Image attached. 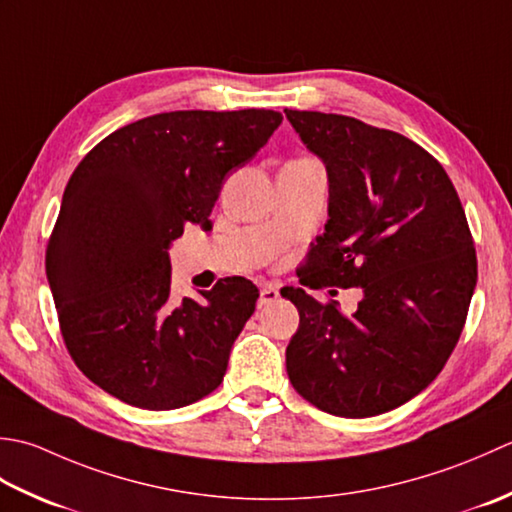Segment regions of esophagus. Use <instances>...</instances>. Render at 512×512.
<instances>
[{
	"mask_svg": "<svg viewBox=\"0 0 512 512\" xmlns=\"http://www.w3.org/2000/svg\"><path fill=\"white\" fill-rule=\"evenodd\" d=\"M280 298V291L274 287V285H265L263 289H260V298H258V307H269L274 305V302Z\"/></svg>",
	"mask_w": 512,
	"mask_h": 512,
	"instance_id": "esophagus-1",
	"label": "esophagus"
}]
</instances>
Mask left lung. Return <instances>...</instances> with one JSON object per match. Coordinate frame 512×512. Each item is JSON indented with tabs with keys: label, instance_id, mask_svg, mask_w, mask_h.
<instances>
[{
	"label": "left lung",
	"instance_id": "1",
	"mask_svg": "<svg viewBox=\"0 0 512 512\" xmlns=\"http://www.w3.org/2000/svg\"><path fill=\"white\" fill-rule=\"evenodd\" d=\"M285 114L329 181V218L300 285L362 291L351 316L302 287L280 291L300 314L287 375L325 413H387L429 387L460 340L477 285L464 207L442 165L402 134L342 114Z\"/></svg>",
	"mask_w": 512,
	"mask_h": 512
}]
</instances>
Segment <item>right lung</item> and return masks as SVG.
Returning a JSON list of instances; mask_svg holds the SVG:
<instances>
[{"label": "right lung", "mask_w": 512, "mask_h": 512, "mask_svg": "<svg viewBox=\"0 0 512 512\" xmlns=\"http://www.w3.org/2000/svg\"><path fill=\"white\" fill-rule=\"evenodd\" d=\"M283 121L276 110H176L123 125L72 172L46 249L61 336L90 382L125 404L170 411L223 382L254 314L252 280L170 298L172 241L212 227L218 192Z\"/></svg>", "instance_id": "right-lung-1"}]
</instances>
